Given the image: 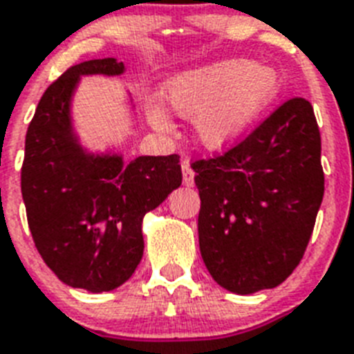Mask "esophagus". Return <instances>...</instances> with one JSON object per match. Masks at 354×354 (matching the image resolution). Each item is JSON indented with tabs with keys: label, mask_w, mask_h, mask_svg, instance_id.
<instances>
[{
	"label": "esophagus",
	"mask_w": 354,
	"mask_h": 354,
	"mask_svg": "<svg viewBox=\"0 0 354 354\" xmlns=\"http://www.w3.org/2000/svg\"><path fill=\"white\" fill-rule=\"evenodd\" d=\"M195 174L194 170H192V166L188 165V162H184L183 165V183L184 186H194L195 184Z\"/></svg>",
	"instance_id": "34e87169"
}]
</instances>
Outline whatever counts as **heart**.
Instances as JSON below:
<instances>
[{
	"instance_id": "heart-1",
	"label": "heart",
	"mask_w": 354,
	"mask_h": 354,
	"mask_svg": "<svg viewBox=\"0 0 354 354\" xmlns=\"http://www.w3.org/2000/svg\"><path fill=\"white\" fill-rule=\"evenodd\" d=\"M279 90L280 79L273 70L257 68L246 59H226L171 77L162 99L180 118L197 119L201 141L218 148L233 141ZM150 121L159 130L168 128L160 108H150Z\"/></svg>"
}]
</instances>
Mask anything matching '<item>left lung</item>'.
Wrapping results in <instances>:
<instances>
[{"mask_svg":"<svg viewBox=\"0 0 354 354\" xmlns=\"http://www.w3.org/2000/svg\"><path fill=\"white\" fill-rule=\"evenodd\" d=\"M320 150L313 106L293 97L223 156L192 165L198 246L217 284L250 295L293 273L322 204Z\"/></svg>","mask_w":354,"mask_h":354,"instance_id":"8db88e82","label":"left lung"}]
</instances>
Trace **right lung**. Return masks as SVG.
<instances>
[{
  "instance_id": "obj_1",
  "label": "right lung",
  "mask_w": 354,
  "mask_h": 354,
  "mask_svg": "<svg viewBox=\"0 0 354 354\" xmlns=\"http://www.w3.org/2000/svg\"><path fill=\"white\" fill-rule=\"evenodd\" d=\"M113 57L70 66L45 90L25 139L21 194L32 239L57 279L90 293L124 284L145 251L142 217L183 183L179 156H90L70 122L81 75H119Z\"/></svg>"
}]
</instances>
